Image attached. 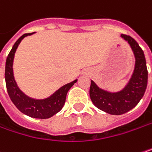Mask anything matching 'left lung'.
I'll list each match as a JSON object with an SVG mask.
<instances>
[{"label":"left lung","instance_id":"1","mask_svg":"<svg viewBox=\"0 0 152 152\" xmlns=\"http://www.w3.org/2000/svg\"><path fill=\"white\" fill-rule=\"evenodd\" d=\"M121 36L129 42L136 58L134 72L129 83L117 93H110L99 89L93 81L90 88V99L94 105L111 115H122L133 109L144 96L148 82V70L143 49L130 35Z\"/></svg>","mask_w":152,"mask_h":152}]
</instances>
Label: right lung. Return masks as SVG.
Here are the masks:
<instances>
[{
    "instance_id": "obj_1",
    "label": "right lung",
    "mask_w": 152,
    "mask_h": 152,
    "mask_svg": "<svg viewBox=\"0 0 152 152\" xmlns=\"http://www.w3.org/2000/svg\"><path fill=\"white\" fill-rule=\"evenodd\" d=\"M33 33H28L21 35L15 42L12 49L10 50L6 61L5 67V81L8 96L16 106V108L23 114L34 118L46 119L51 117L59 112L65 104L66 96L69 90L76 83L77 80H75L60 88L56 92H55L50 97L43 100H35L28 97L24 95L16 85L13 75V60L15 56V50L18 47L21 41L27 35H32Z\"/></svg>"
}]
</instances>
